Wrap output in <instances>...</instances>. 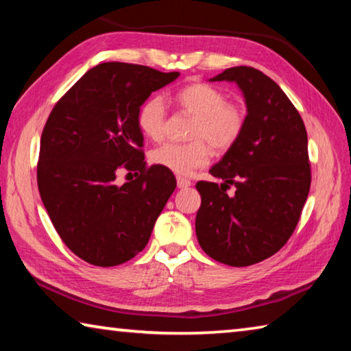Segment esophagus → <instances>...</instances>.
Returning <instances> with one entry per match:
<instances>
[{"label":"esophagus","instance_id":"1","mask_svg":"<svg viewBox=\"0 0 351 351\" xmlns=\"http://www.w3.org/2000/svg\"><path fill=\"white\" fill-rule=\"evenodd\" d=\"M176 184H178V187H180V189H186V187H189L192 182H190V180H187V178L178 176V178H176Z\"/></svg>","mask_w":351,"mask_h":351}]
</instances>
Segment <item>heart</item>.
<instances>
[{"instance_id": "b5f03b06", "label": "heart", "mask_w": 351, "mask_h": 351, "mask_svg": "<svg viewBox=\"0 0 351 351\" xmlns=\"http://www.w3.org/2000/svg\"><path fill=\"white\" fill-rule=\"evenodd\" d=\"M181 108L195 117L189 144H164L152 153L156 165L176 175H190L209 162L210 148L226 152L245 130L246 112L243 106L229 102L226 94L207 83H193L176 94ZM167 102L161 96L148 97L138 111V127L148 139L159 141L164 136Z\"/></svg>"}]
</instances>
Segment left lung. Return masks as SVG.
<instances>
[{"instance_id":"left-lung-1","label":"left lung","mask_w":351,"mask_h":351,"mask_svg":"<svg viewBox=\"0 0 351 351\" xmlns=\"http://www.w3.org/2000/svg\"><path fill=\"white\" fill-rule=\"evenodd\" d=\"M210 82L237 83L247 114L239 141L209 170L223 182H197L195 230L209 257L241 268L274 255L293 235L311 186L308 138L299 111L261 71L235 66Z\"/></svg>"}]
</instances>
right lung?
<instances>
[{
    "instance_id": "right-lung-1",
    "label": "right lung",
    "mask_w": 351,
    "mask_h": 351,
    "mask_svg": "<svg viewBox=\"0 0 351 351\" xmlns=\"http://www.w3.org/2000/svg\"><path fill=\"white\" fill-rule=\"evenodd\" d=\"M180 73L100 63L58 100L40 141L37 182L52 224L77 257L94 266L132 260L176 187L170 170L147 167L138 111ZM121 168L138 178L122 186Z\"/></svg>"
}]
</instances>
